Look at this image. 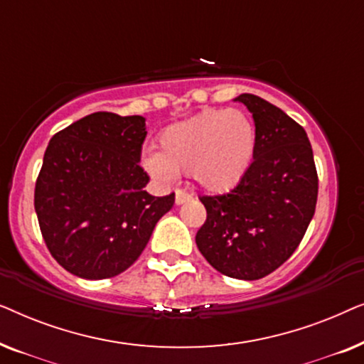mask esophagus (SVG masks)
Instances as JSON below:
<instances>
[{
    "label": "esophagus",
    "instance_id": "obj_1",
    "mask_svg": "<svg viewBox=\"0 0 364 364\" xmlns=\"http://www.w3.org/2000/svg\"><path fill=\"white\" fill-rule=\"evenodd\" d=\"M192 198V193H188L186 191H182V188H177L176 191V203L177 205H181V203L191 200Z\"/></svg>",
    "mask_w": 364,
    "mask_h": 364
}]
</instances>
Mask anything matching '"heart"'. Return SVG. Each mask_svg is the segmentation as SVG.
Returning a JSON list of instances; mask_svg holds the SVG:
<instances>
[{
  "mask_svg": "<svg viewBox=\"0 0 364 364\" xmlns=\"http://www.w3.org/2000/svg\"><path fill=\"white\" fill-rule=\"evenodd\" d=\"M159 154L144 156L154 177L171 181L173 173H192L208 192H227L248 172L257 147L252 119L238 109H210L164 129Z\"/></svg>",
  "mask_w": 364,
  "mask_h": 364,
  "instance_id": "heart-1",
  "label": "heart"
}]
</instances>
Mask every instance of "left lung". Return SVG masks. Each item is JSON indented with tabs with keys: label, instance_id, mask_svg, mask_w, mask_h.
Listing matches in <instances>:
<instances>
[{
	"label": "left lung",
	"instance_id": "1",
	"mask_svg": "<svg viewBox=\"0 0 364 364\" xmlns=\"http://www.w3.org/2000/svg\"><path fill=\"white\" fill-rule=\"evenodd\" d=\"M253 114L257 147L248 172L230 192L198 197L207 210L196 243L223 275L258 280L293 255L316 208L318 173L300 124L253 94H240Z\"/></svg>",
	"mask_w": 364,
	"mask_h": 364
}]
</instances>
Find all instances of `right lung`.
<instances>
[{
	"label": "right lung",
	"mask_w": 364,
	"mask_h": 364,
	"mask_svg": "<svg viewBox=\"0 0 364 364\" xmlns=\"http://www.w3.org/2000/svg\"><path fill=\"white\" fill-rule=\"evenodd\" d=\"M142 116L94 112L56 132L34 187V210L54 260L73 275L102 280L137 260L173 193L144 191Z\"/></svg>",
	"instance_id": "add662e5"
}]
</instances>
